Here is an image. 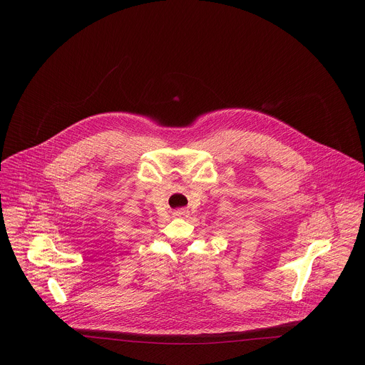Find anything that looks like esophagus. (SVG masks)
I'll return each mask as SVG.
<instances>
[{
  "label": "esophagus",
  "instance_id": "esophagus-1",
  "mask_svg": "<svg viewBox=\"0 0 365 365\" xmlns=\"http://www.w3.org/2000/svg\"><path fill=\"white\" fill-rule=\"evenodd\" d=\"M173 215H175L176 218H187V217H189V211L186 210V207H180V210L173 211Z\"/></svg>",
  "mask_w": 365,
  "mask_h": 365
}]
</instances>
